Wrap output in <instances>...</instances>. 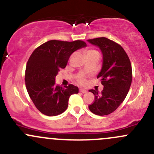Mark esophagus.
<instances>
[{
    "label": "esophagus",
    "mask_w": 154,
    "mask_h": 154,
    "mask_svg": "<svg viewBox=\"0 0 154 154\" xmlns=\"http://www.w3.org/2000/svg\"><path fill=\"white\" fill-rule=\"evenodd\" d=\"M80 92H82V93H86V92H87L86 90L84 89V88H80Z\"/></svg>",
    "instance_id": "obj_1"
}]
</instances>
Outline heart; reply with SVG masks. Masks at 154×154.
<instances>
[{"mask_svg":"<svg viewBox=\"0 0 154 154\" xmlns=\"http://www.w3.org/2000/svg\"><path fill=\"white\" fill-rule=\"evenodd\" d=\"M98 54L97 51H94V50H88L86 53V55H89V54ZM77 81H78L79 83L80 84H84L86 83V79H85V77L83 74H80L77 77Z\"/></svg>","mask_w":154,"mask_h":154,"instance_id":"b5f03b06","label":"heart"}]
</instances>
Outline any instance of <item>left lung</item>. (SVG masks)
<instances>
[{
	"label": "left lung",
	"mask_w": 154,
	"mask_h": 154,
	"mask_svg": "<svg viewBox=\"0 0 154 154\" xmlns=\"http://www.w3.org/2000/svg\"><path fill=\"white\" fill-rule=\"evenodd\" d=\"M87 41L97 46L103 54V65L97 78L103 86L100 93L90 89L94 95V101L88 106L90 111L97 116H106L113 112L124 101L132 83V66L124 48L118 43L105 38Z\"/></svg>",
	"instance_id": "1"
}]
</instances>
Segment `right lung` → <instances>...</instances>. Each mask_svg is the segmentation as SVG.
I'll list each match as a JSON object with an SVG mask.
<instances>
[{
  "instance_id": "right-lung-1",
  "label": "right lung",
  "mask_w": 154,
  "mask_h": 154,
  "mask_svg": "<svg viewBox=\"0 0 154 154\" xmlns=\"http://www.w3.org/2000/svg\"><path fill=\"white\" fill-rule=\"evenodd\" d=\"M86 46L81 40L64 42L51 40L35 48L27 61L25 84L29 97L42 114L56 116L68 107L71 94H77L78 87L55 84V77L66 68L72 53Z\"/></svg>"
}]
</instances>
